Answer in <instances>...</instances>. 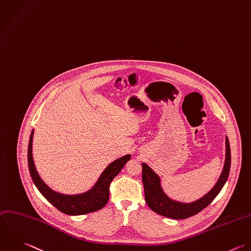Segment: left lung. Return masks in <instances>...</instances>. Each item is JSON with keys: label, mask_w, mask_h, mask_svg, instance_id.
I'll return each mask as SVG.
<instances>
[{"label": "left lung", "mask_w": 251, "mask_h": 251, "mask_svg": "<svg viewBox=\"0 0 251 251\" xmlns=\"http://www.w3.org/2000/svg\"><path fill=\"white\" fill-rule=\"evenodd\" d=\"M226 154H225V163L223 170L219 179L213 188L201 199L192 201V202H181L170 199L164 192L161 185L160 176L146 164H142V181L144 185L145 201L148 206L156 213L172 218V219H185L191 217L207 205L216 198L220 193L223 186L225 185L231 167V150L229 139L226 136Z\"/></svg>", "instance_id": "obj_1"}]
</instances>
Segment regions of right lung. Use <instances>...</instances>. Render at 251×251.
Wrapping results in <instances>:
<instances>
[{
	"label": "right lung",
	"mask_w": 251,
	"mask_h": 251,
	"mask_svg": "<svg viewBox=\"0 0 251 251\" xmlns=\"http://www.w3.org/2000/svg\"><path fill=\"white\" fill-rule=\"evenodd\" d=\"M33 135L34 129L31 132L28 145V167L32 180L40 193L54 207L68 215H83L103 208L109 201V187L112 180L130 160L131 156L126 155L111 163L101 173L94 186L88 191L78 195H64L50 189L40 177L32 154Z\"/></svg>",
	"instance_id": "add662e5"
}]
</instances>
